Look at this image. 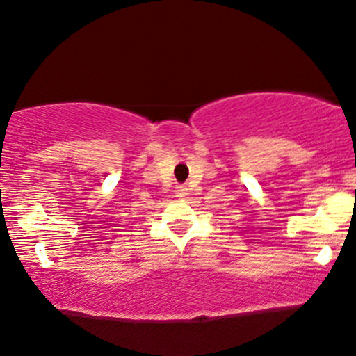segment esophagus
<instances>
[{"label": "esophagus", "instance_id": "34e87169", "mask_svg": "<svg viewBox=\"0 0 356 356\" xmlns=\"http://www.w3.org/2000/svg\"><path fill=\"white\" fill-rule=\"evenodd\" d=\"M175 193H177V197L183 199L184 196H188V188L184 186V184H178V186L175 188Z\"/></svg>", "mask_w": 356, "mask_h": 356}]
</instances>
